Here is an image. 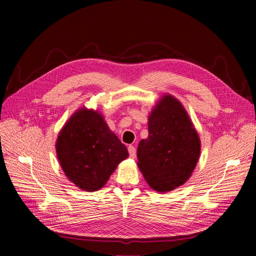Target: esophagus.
<instances>
[{
    "label": "esophagus",
    "mask_w": 256,
    "mask_h": 256,
    "mask_svg": "<svg viewBox=\"0 0 256 256\" xmlns=\"http://www.w3.org/2000/svg\"><path fill=\"white\" fill-rule=\"evenodd\" d=\"M128 150L130 157H131V158H135V156H136V150H135L134 146L133 145H130L128 148Z\"/></svg>",
    "instance_id": "1"
}]
</instances>
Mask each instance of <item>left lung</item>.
Returning a JSON list of instances; mask_svg holds the SVG:
<instances>
[{
	"mask_svg": "<svg viewBox=\"0 0 256 256\" xmlns=\"http://www.w3.org/2000/svg\"><path fill=\"white\" fill-rule=\"evenodd\" d=\"M200 156V138L187 111L165 94L148 116V136L138 143V168L156 192H166L186 182Z\"/></svg>",
	"mask_w": 256,
	"mask_h": 256,
	"instance_id": "obj_1",
	"label": "left lung"
}]
</instances>
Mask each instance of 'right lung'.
Listing matches in <instances>:
<instances>
[{"label":"right lung","mask_w":256,"mask_h":256,"mask_svg":"<svg viewBox=\"0 0 256 256\" xmlns=\"http://www.w3.org/2000/svg\"><path fill=\"white\" fill-rule=\"evenodd\" d=\"M58 160L70 182L86 192H96L106 184L118 162L128 157L125 145L101 114L81 108L59 132Z\"/></svg>","instance_id":"obj_1"}]
</instances>
